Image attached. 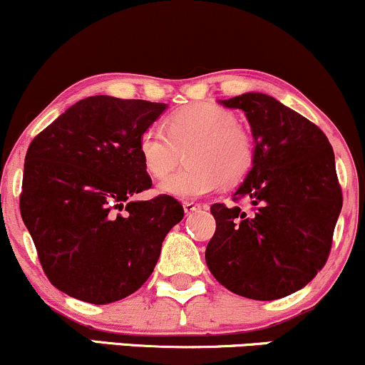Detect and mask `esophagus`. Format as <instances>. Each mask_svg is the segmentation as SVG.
Here are the masks:
<instances>
[{"mask_svg": "<svg viewBox=\"0 0 365 365\" xmlns=\"http://www.w3.org/2000/svg\"><path fill=\"white\" fill-rule=\"evenodd\" d=\"M200 206L195 202H183V211H185V215H192V212L199 211Z\"/></svg>", "mask_w": 365, "mask_h": 365, "instance_id": "34e87169", "label": "esophagus"}]
</instances>
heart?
Listing matches in <instances>:
<instances>
[{"instance_id": "b5f03b06", "label": "heart", "mask_w": 365, "mask_h": 365, "mask_svg": "<svg viewBox=\"0 0 365 365\" xmlns=\"http://www.w3.org/2000/svg\"><path fill=\"white\" fill-rule=\"evenodd\" d=\"M230 110L209 103L188 104L165 118V132L145 128L137 139V154L150 177L161 178L187 150V168L158 183V192L194 200L217 190L221 182L235 185L252 170V133Z\"/></svg>"}]
</instances>
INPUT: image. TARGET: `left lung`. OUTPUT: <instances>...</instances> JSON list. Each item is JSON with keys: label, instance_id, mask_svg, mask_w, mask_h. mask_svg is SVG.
Masks as SVG:
<instances>
[{"label": "left lung", "instance_id": "left-lung-1", "mask_svg": "<svg viewBox=\"0 0 365 365\" xmlns=\"http://www.w3.org/2000/svg\"><path fill=\"white\" fill-rule=\"evenodd\" d=\"M220 103L249 120L255 159L233 200L247 199L255 212L212 204L207 267L237 295L282 299L311 282L329 255L343 202L333 148L312 121L262 92Z\"/></svg>", "mask_w": 365, "mask_h": 365}]
</instances>
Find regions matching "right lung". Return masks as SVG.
I'll return each mask as SVG.
<instances>
[{"label": "right lung", "instance_id": "obj_1", "mask_svg": "<svg viewBox=\"0 0 365 365\" xmlns=\"http://www.w3.org/2000/svg\"><path fill=\"white\" fill-rule=\"evenodd\" d=\"M166 108L91 96L29 145L20 212L46 276L66 295L103 305L137 292L182 221L173 197L132 200L153 185L137 139Z\"/></svg>", "mask_w": 365, "mask_h": 365}]
</instances>
